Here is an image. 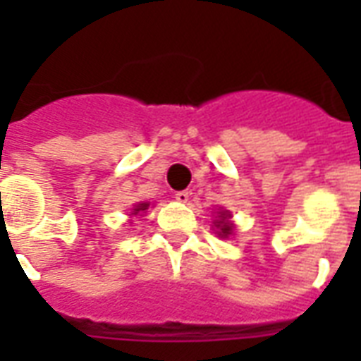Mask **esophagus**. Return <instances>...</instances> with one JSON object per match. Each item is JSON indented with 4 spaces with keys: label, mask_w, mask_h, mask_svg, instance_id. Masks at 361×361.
Instances as JSON below:
<instances>
[{
    "label": "esophagus",
    "mask_w": 361,
    "mask_h": 361,
    "mask_svg": "<svg viewBox=\"0 0 361 361\" xmlns=\"http://www.w3.org/2000/svg\"><path fill=\"white\" fill-rule=\"evenodd\" d=\"M189 197H191V192L189 191H178L176 192V200H178V202H181V204H187L189 202Z\"/></svg>",
    "instance_id": "esophagus-1"
}]
</instances>
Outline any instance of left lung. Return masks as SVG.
Segmentation results:
<instances>
[{"mask_svg":"<svg viewBox=\"0 0 361 361\" xmlns=\"http://www.w3.org/2000/svg\"><path fill=\"white\" fill-rule=\"evenodd\" d=\"M231 212L228 209H221V212H217V219H215L214 225L217 226V236L221 238H228L234 232V225H232L231 221Z\"/></svg>","mask_w":361,"mask_h":361,"instance_id":"obj_1","label":"left lung"}]
</instances>
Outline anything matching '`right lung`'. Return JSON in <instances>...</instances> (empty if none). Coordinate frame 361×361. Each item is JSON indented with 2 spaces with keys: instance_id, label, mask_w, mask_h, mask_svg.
<instances>
[{
  "instance_id": "obj_1",
  "label": "right lung",
  "mask_w": 361,
  "mask_h": 361,
  "mask_svg": "<svg viewBox=\"0 0 361 361\" xmlns=\"http://www.w3.org/2000/svg\"><path fill=\"white\" fill-rule=\"evenodd\" d=\"M147 208H149V202L136 204L135 208H133V214H130V215H140V214H144V212H146Z\"/></svg>"
}]
</instances>
